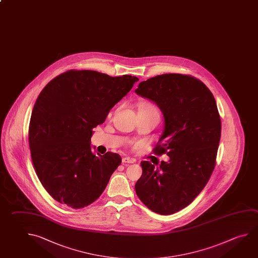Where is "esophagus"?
<instances>
[{
  "mask_svg": "<svg viewBox=\"0 0 258 258\" xmlns=\"http://www.w3.org/2000/svg\"><path fill=\"white\" fill-rule=\"evenodd\" d=\"M136 160L134 158H128V157H126V158H122V164H131V163L135 162Z\"/></svg>",
  "mask_w": 258,
  "mask_h": 258,
  "instance_id": "34e87169",
  "label": "esophagus"
}]
</instances>
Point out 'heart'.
<instances>
[{"label":"heart","mask_w":258,"mask_h":258,"mask_svg":"<svg viewBox=\"0 0 258 258\" xmlns=\"http://www.w3.org/2000/svg\"><path fill=\"white\" fill-rule=\"evenodd\" d=\"M139 112L146 114V115L159 116L158 108L152 103H144V104L141 105L139 109Z\"/></svg>","instance_id":"obj_1"}]
</instances>
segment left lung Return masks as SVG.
I'll return each mask as SVG.
<instances>
[{
  "label": "left lung",
  "instance_id": "left-lung-1",
  "mask_svg": "<svg viewBox=\"0 0 258 258\" xmlns=\"http://www.w3.org/2000/svg\"><path fill=\"white\" fill-rule=\"evenodd\" d=\"M135 92L161 110L164 130L154 152L169 157L159 167L140 163L136 193L153 212L171 215L199 196L214 170L221 136L216 100L201 81L176 73L141 82Z\"/></svg>",
  "mask_w": 258,
  "mask_h": 258
}]
</instances>
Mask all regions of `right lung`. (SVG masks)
<instances>
[{
	"mask_svg": "<svg viewBox=\"0 0 258 258\" xmlns=\"http://www.w3.org/2000/svg\"><path fill=\"white\" fill-rule=\"evenodd\" d=\"M138 81L131 75L69 71L41 91L32 109L29 145L37 176L56 201L76 209L102 194L121 158L96 155L92 130Z\"/></svg>",
	"mask_w": 258,
	"mask_h": 258,
	"instance_id": "right-lung-1",
	"label": "right lung"
}]
</instances>
